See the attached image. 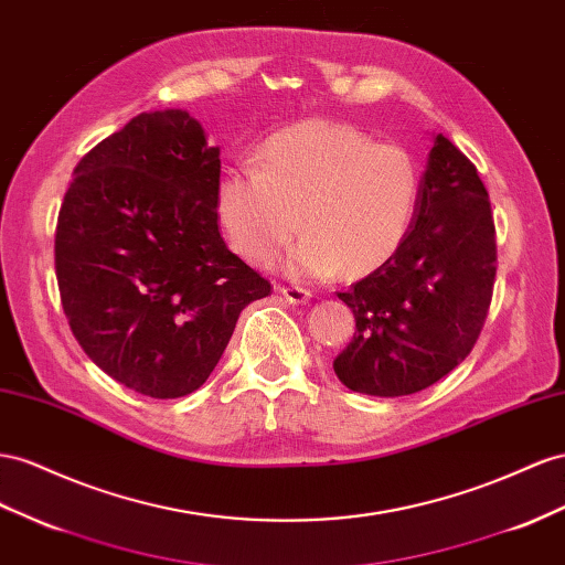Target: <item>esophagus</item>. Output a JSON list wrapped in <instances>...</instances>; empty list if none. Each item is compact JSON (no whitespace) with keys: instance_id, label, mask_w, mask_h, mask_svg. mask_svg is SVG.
I'll return each mask as SVG.
<instances>
[{"instance_id":"esophagus-1","label":"esophagus","mask_w":565,"mask_h":565,"mask_svg":"<svg viewBox=\"0 0 565 565\" xmlns=\"http://www.w3.org/2000/svg\"><path fill=\"white\" fill-rule=\"evenodd\" d=\"M278 292L282 295V299L287 303H297V307H303V303L311 301L309 289L297 287V285H282V287H278Z\"/></svg>"}]
</instances>
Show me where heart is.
I'll return each instance as SVG.
<instances>
[{
	"mask_svg": "<svg viewBox=\"0 0 565 565\" xmlns=\"http://www.w3.org/2000/svg\"><path fill=\"white\" fill-rule=\"evenodd\" d=\"M420 194V169L399 145L328 118L282 128L258 145L256 166L225 171L216 221L239 258L268 266L307 231L282 266L295 278L371 276L404 247Z\"/></svg>",
	"mask_w": 565,
	"mask_h": 565,
	"instance_id": "1",
	"label": "heart"
}]
</instances>
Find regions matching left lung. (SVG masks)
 I'll list each match as a JSON object with an SVG mask.
<instances>
[{"instance_id":"8db88e82","label":"left lung","mask_w":565,"mask_h":565,"mask_svg":"<svg viewBox=\"0 0 565 565\" xmlns=\"http://www.w3.org/2000/svg\"><path fill=\"white\" fill-rule=\"evenodd\" d=\"M494 276L490 196L476 166L437 132L404 247L338 295L354 311L356 332L334 359V375L371 396L435 385L476 344Z\"/></svg>"}]
</instances>
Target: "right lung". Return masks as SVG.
<instances>
[{
    "mask_svg": "<svg viewBox=\"0 0 565 565\" xmlns=\"http://www.w3.org/2000/svg\"><path fill=\"white\" fill-rule=\"evenodd\" d=\"M221 147L182 109L145 111L81 159L58 211L61 303L85 354L154 399L200 390L270 282L225 247Z\"/></svg>",
    "mask_w": 565,
    "mask_h": 565,
    "instance_id": "1",
    "label": "right lung"
}]
</instances>
